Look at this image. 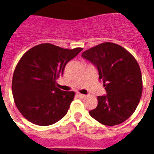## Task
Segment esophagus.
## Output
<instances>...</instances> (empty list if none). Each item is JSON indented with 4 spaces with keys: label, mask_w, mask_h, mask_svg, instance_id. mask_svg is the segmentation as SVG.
<instances>
[{
    "label": "esophagus",
    "mask_w": 154,
    "mask_h": 154,
    "mask_svg": "<svg viewBox=\"0 0 154 154\" xmlns=\"http://www.w3.org/2000/svg\"><path fill=\"white\" fill-rule=\"evenodd\" d=\"M77 96L78 97H80V98H85V97H86V95H83V94H81V93H79V92H77Z\"/></svg>",
    "instance_id": "1"
}]
</instances>
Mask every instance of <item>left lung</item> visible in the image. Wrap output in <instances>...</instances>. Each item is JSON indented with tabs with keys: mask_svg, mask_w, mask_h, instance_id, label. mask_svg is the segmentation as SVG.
<instances>
[{
	"mask_svg": "<svg viewBox=\"0 0 154 154\" xmlns=\"http://www.w3.org/2000/svg\"><path fill=\"white\" fill-rule=\"evenodd\" d=\"M82 57L97 67L106 96L98 97L91 116L108 126L117 125L134 112L142 96V74L134 57L114 43H102L84 51Z\"/></svg>",
	"mask_w": 154,
	"mask_h": 154,
	"instance_id": "1",
	"label": "left lung"
}]
</instances>
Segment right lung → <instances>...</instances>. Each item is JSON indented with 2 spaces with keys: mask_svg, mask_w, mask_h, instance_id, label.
Returning a JSON list of instances; mask_svg holds the SVG:
<instances>
[{
  "mask_svg": "<svg viewBox=\"0 0 154 154\" xmlns=\"http://www.w3.org/2000/svg\"><path fill=\"white\" fill-rule=\"evenodd\" d=\"M82 50L46 43L31 48L22 56L13 74L12 93L15 106L27 120L47 126L67 113L75 92L60 90L56 80Z\"/></svg>",
  "mask_w": 154,
  "mask_h": 154,
  "instance_id": "add662e5",
  "label": "right lung"
}]
</instances>
